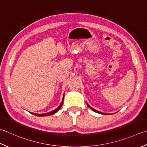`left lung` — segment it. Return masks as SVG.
Wrapping results in <instances>:
<instances>
[{"label":"left lung","mask_w":147,"mask_h":147,"mask_svg":"<svg viewBox=\"0 0 147 147\" xmlns=\"http://www.w3.org/2000/svg\"><path fill=\"white\" fill-rule=\"evenodd\" d=\"M87 105H88V106L90 108V109L92 110H93L94 112H96V113H101V114H103V115H107V113H102V112H99V111H98V110H95V109H94L93 108H92L91 107H90L89 105L87 103Z\"/></svg>","instance_id":"obj_1"}]
</instances>
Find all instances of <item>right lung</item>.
Wrapping results in <instances>:
<instances>
[{"instance_id":"add662e5","label":"right lung","mask_w":147,"mask_h":147,"mask_svg":"<svg viewBox=\"0 0 147 147\" xmlns=\"http://www.w3.org/2000/svg\"><path fill=\"white\" fill-rule=\"evenodd\" d=\"M64 94H63V99H62V101L61 104L59 105V107L58 108H56V109L55 110H53V111L50 112H48V113H43V114H38V113H32L30 112L31 113H32L33 115H35L36 116H38V117H42V116H47V115H53V114H55V113H56L58 111V110L60 109V108L61 107V106L63 105V100H64Z\"/></svg>"}]
</instances>
